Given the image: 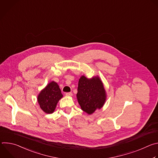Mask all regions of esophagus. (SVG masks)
Returning <instances> with one entry per match:
<instances>
[{
	"label": "esophagus",
	"mask_w": 158,
	"mask_h": 158,
	"mask_svg": "<svg viewBox=\"0 0 158 158\" xmlns=\"http://www.w3.org/2000/svg\"><path fill=\"white\" fill-rule=\"evenodd\" d=\"M65 96H68V97H71L73 96V93H67L65 94Z\"/></svg>",
	"instance_id": "1"
}]
</instances>
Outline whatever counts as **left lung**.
I'll return each instance as SVG.
<instances>
[{
  "instance_id": "left-lung-1",
  "label": "left lung",
  "mask_w": 158,
  "mask_h": 158,
  "mask_svg": "<svg viewBox=\"0 0 158 158\" xmlns=\"http://www.w3.org/2000/svg\"><path fill=\"white\" fill-rule=\"evenodd\" d=\"M76 96L81 109L88 114L101 109L107 98L104 84L98 76L91 79L82 76L79 80Z\"/></svg>"
}]
</instances>
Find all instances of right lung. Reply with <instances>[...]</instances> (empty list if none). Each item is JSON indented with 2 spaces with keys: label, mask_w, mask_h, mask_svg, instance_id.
<instances>
[{
  "label": "right lung",
  "mask_w": 158,
  "mask_h": 158,
  "mask_svg": "<svg viewBox=\"0 0 158 158\" xmlns=\"http://www.w3.org/2000/svg\"><path fill=\"white\" fill-rule=\"evenodd\" d=\"M62 97L59 85L57 82L52 81L41 90L37 96V102L44 112L52 114Z\"/></svg>",
  "instance_id": "right-lung-1"
}]
</instances>
